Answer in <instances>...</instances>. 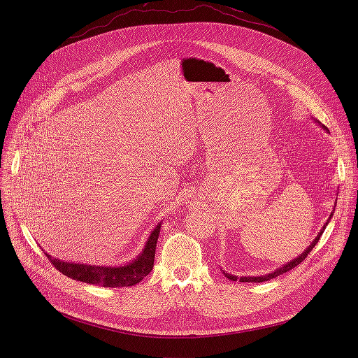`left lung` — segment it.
I'll list each match as a JSON object with an SVG mask.
<instances>
[{"mask_svg": "<svg viewBox=\"0 0 358 358\" xmlns=\"http://www.w3.org/2000/svg\"><path fill=\"white\" fill-rule=\"evenodd\" d=\"M325 130H327V127L325 126H322ZM332 215H334V212L329 215V219H328V222L331 220V217H332ZM328 222L324 224V228L321 229V232H319L317 235H316V238L312 241V243L305 250V252H302L300 254L297 258H294V259H292L290 262H287V264H285V266H281L280 268H277V270H274L273 273H270V274H266V275H258V277H236V275H232V274H228V273H224L223 270V274H224V277H228L229 280H232V281H236V280H239V281H242V283H262V281H268V280H271V278H275L277 275H280V274H285V273H287V271H290V270H293L294 267H297L300 262H302L306 257H308V254L313 250V247L316 245L317 243V241H319V238L322 236V234H324V231H325V228H327V224H328Z\"/></svg>", "mask_w": 358, "mask_h": 358, "instance_id": "1", "label": "left lung"}]
</instances>
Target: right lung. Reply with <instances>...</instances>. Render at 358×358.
<instances>
[{
  "mask_svg": "<svg viewBox=\"0 0 358 358\" xmlns=\"http://www.w3.org/2000/svg\"><path fill=\"white\" fill-rule=\"evenodd\" d=\"M159 229L161 222L157 224L155 229L150 232L142 252L134 261H130L129 264L119 267L88 266L80 264V262H66L58 258H52L49 254H46V257L49 258V261L55 266L56 270H59L66 277L83 281V283L99 285L103 287L135 286L154 268Z\"/></svg>",
  "mask_w": 358,
  "mask_h": 358,
  "instance_id": "right-lung-1",
  "label": "right lung"
}]
</instances>
